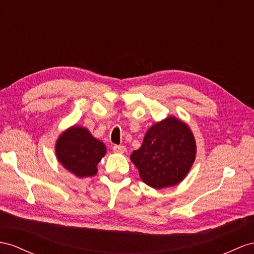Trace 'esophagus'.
Segmentation results:
<instances>
[{
    "instance_id": "obj_1",
    "label": "esophagus",
    "mask_w": 254,
    "mask_h": 254,
    "mask_svg": "<svg viewBox=\"0 0 254 254\" xmlns=\"http://www.w3.org/2000/svg\"><path fill=\"white\" fill-rule=\"evenodd\" d=\"M113 150L117 153H125L127 151V148L125 146H121V145H115L113 147Z\"/></svg>"
}]
</instances>
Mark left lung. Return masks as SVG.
<instances>
[{"instance_id":"obj_1","label":"left lung","mask_w":254,"mask_h":254,"mask_svg":"<svg viewBox=\"0 0 254 254\" xmlns=\"http://www.w3.org/2000/svg\"><path fill=\"white\" fill-rule=\"evenodd\" d=\"M196 155V142L190 127L176 117H168L148 129L131 161L140 179L153 189L173 187L183 181Z\"/></svg>"}]
</instances>
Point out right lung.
Masks as SVG:
<instances>
[{"label": "right lung", "mask_w": 254, "mask_h": 254, "mask_svg": "<svg viewBox=\"0 0 254 254\" xmlns=\"http://www.w3.org/2000/svg\"><path fill=\"white\" fill-rule=\"evenodd\" d=\"M105 153V145L82 127H70L59 136L56 144L58 161L78 178L94 176L96 166Z\"/></svg>", "instance_id": "1"}]
</instances>
